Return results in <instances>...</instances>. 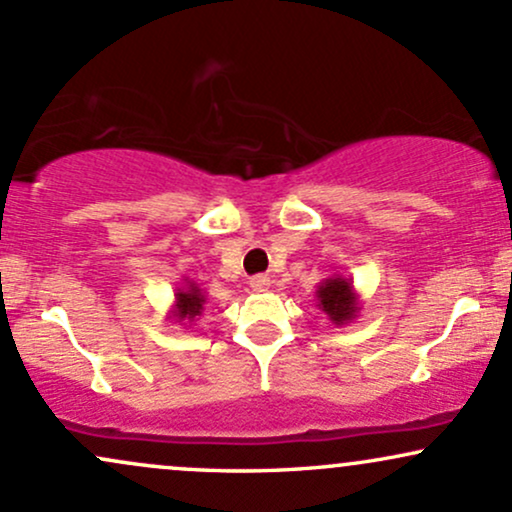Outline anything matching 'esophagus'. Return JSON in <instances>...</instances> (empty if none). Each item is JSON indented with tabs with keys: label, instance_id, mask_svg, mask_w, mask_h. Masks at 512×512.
I'll use <instances>...</instances> for the list:
<instances>
[{
	"label": "esophagus",
	"instance_id": "esophagus-1",
	"mask_svg": "<svg viewBox=\"0 0 512 512\" xmlns=\"http://www.w3.org/2000/svg\"><path fill=\"white\" fill-rule=\"evenodd\" d=\"M250 289L257 291V293L267 291V289H269V276H267V274L252 276V279H250Z\"/></svg>",
	"mask_w": 512,
	"mask_h": 512
}]
</instances>
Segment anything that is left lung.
<instances>
[{
    "label": "left lung",
    "instance_id": "8db88e82",
    "mask_svg": "<svg viewBox=\"0 0 512 512\" xmlns=\"http://www.w3.org/2000/svg\"><path fill=\"white\" fill-rule=\"evenodd\" d=\"M315 298L322 313L330 317L332 325L337 327L356 320L358 313H361V296H358V291L354 289V281L344 279V276L339 274L322 281V284L317 286Z\"/></svg>",
    "mask_w": 512,
    "mask_h": 512
}]
</instances>
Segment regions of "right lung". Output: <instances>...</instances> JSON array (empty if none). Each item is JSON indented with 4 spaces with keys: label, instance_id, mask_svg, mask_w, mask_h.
Listing matches in <instances>:
<instances>
[{
    "label": "right lung",
    "instance_id": "right-lung-1",
    "mask_svg": "<svg viewBox=\"0 0 512 512\" xmlns=\"http://www.w3.org/2000/svg\"><path fill=\"white\" fill-rule=\"evenodd\" d=\"M204 305H207V291L199 289L192 279H182V284L175 289L173 305L168 310V320L175 325L192 327L199 320V315L204 313Z\"/></svg>",
    "mask_w": 512,
    "mask_h": 512
}]
</instances>
